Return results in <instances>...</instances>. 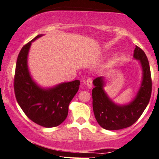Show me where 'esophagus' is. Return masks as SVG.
I'll return each instance as SVG.
<instances>
[{"instance_id":"obj_1","label":"esophagus","mask_w":159,"mask_h":159,"mask_svg":"<svg viewBox=\"0 0 159 159\" xmlns=\"http://www.w3.org/2000/svg\"><path fill=\"white\" fill-rule=\"evenodd\" d=\"M84 83L86 85H87V87L89 88V89L92 88V87H93V81H92L91 79H90V78H88L87 80H86V81L84 82Z\"/></svg>"}]
</instances>
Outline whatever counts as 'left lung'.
I'll list each match as a JSON object with an SVG mask.
<instances>
[{
    "label": "left lung",
    "mask_w": 159,
    "mask_h": 159,
    "mask_svg": "<svg viewBox=\"0 0 159 159\" xmlns=\"http://www.w3.org/2000/svg\"><path fill=\"white\" fill-rule=\"evenodd\" d=\"M134 58L139 61L143 79L137 95L126 104L115 103L104 90L106 81L104 77L96 78L93 84V109L98 124L107 130H119L131 126L143 114L149 103L152 91L150 69L145 53L136 46Z\"/></svg>",
    "instance_id": "obj_1"
}]
</instances>
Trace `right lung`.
I'll use <instances>...</instances> for the list:
<instances>
[{"label":"right lung","mask_w":159,"mask_h":159,"mask_svg":"<svg viewBox=\"0 0 159 159\" xmlns=\"http://www.w3.org/2000/svg\"><path fill=\"white\" fill-rule=\"evenodd\" d=\"M36 36L22 47L16 61L14 88L20 107L28 118L45 128L61 124L66 118L70 102L79 90L80 80L62 82L51 88H42L33 79L28 65V56Z\"/></svg>","instance_id":"1"}]
</instances>
